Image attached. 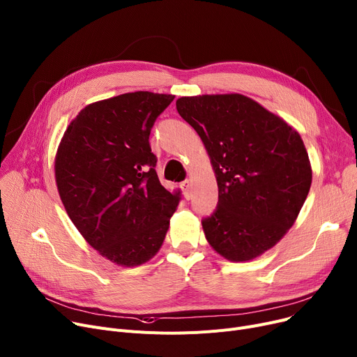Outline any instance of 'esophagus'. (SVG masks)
Returning a JSON list of instances; mask_svg holds the SVG:
<instances>
[{
  "label": "esophagus",
  "instance_id": "obj_1",
  "mask_svg": "<svg viewBox=\"0 0 357 357\" xmlns=\"http://www.w3.org/2000/svg\"><path fill=\"white\" fill-rule=\"evenodd\" d=\"M191 186H192V183H191L190 179H185L183 182H181V188H182L183 195H185L186 199L191 198Z\"/></svg>",
  "mask_w": 357,
  "mask_h": 357
}]
</instances>
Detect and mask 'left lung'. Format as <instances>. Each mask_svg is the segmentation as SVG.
I'll use <instances>...</instances> for the list:
<instances>
[{
	"label": "left lung",
	"mask_w": 357,
	"mask_h": 357,
	"mask_svg": "<svg viewBox=\"0 0 357 357\" xmlns=\"http://www.w3.org/2000/svg\"><path fill=\"white\" fill-rule=\"evenodd\" d=\"M179 116L199 135L218 183V204L202 229L213 249L252 260L292 227L312 172L301 136L240 93L182 97Z\"/></svg>",
	"instance_id": "obj_1"
}]
</instances>
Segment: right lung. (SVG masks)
<instances>
[{
	"mask_svg": "<svg viewBox=\"0 0 357 357\" xmlns=\"http://www.w3.org/2000/svg\"><path fill=\"white\" fill-rule=\"evenodd\" d=\"M174 96L128 92L85 107L66 128L54 162L65 210L89 245L121 266L160 249L181 191L156 174L149 136Z\"/></svg>",
	"mask_w": 357,
	"mask_h": 357,
	"instance_id": "1",
	"label": "right lung"
}]
</instances>
